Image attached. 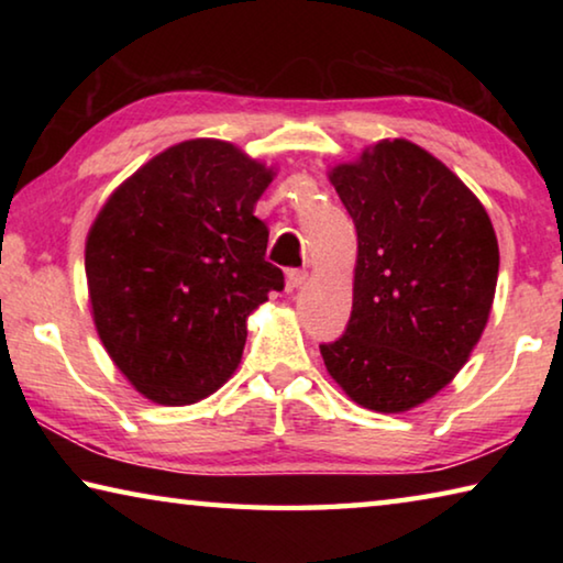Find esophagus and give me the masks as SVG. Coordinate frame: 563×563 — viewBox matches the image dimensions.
Masks as SVG:
<instances>
[{"label":"esophagus","instance_id":"esophagus-1","mask_svg":"<svg viewBox=\"0 0 563 563\" xmlns=\"http://www.w3.org/2000/svg\"><path fill=\"white\" fill-rule=\"evenodd\" d=\"M305 283H308V273L305 271H288V275H285V288H288L290 292L302 288Z\"/></svg>","mask_w":563,"mask_h":563}]
</instances>
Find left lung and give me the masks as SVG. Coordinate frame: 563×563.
<instances>
[{"mask_svg":"<svg viewBox=\"0 0 563 563\" xmlns=\"http://www.w3.org/2000/svg\"><path fill=\"white\" fill-rule=\"evenodd\" d=\"M328 178L357 261L347 330L320 355L352 402L407 412L452 383L487 328L497 233L462 178L407 139L377 141Z\"/></svg>","mask_w":563,"mask_h":563,"instance_id":"obj_1","label":"left lung"}]
</instances>
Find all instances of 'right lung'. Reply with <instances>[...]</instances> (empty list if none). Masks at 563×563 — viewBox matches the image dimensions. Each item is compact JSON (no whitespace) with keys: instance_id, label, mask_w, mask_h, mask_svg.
<instances>
[{"instance_id":"add662e5","label":"right lung","mask_w":563,"mask_h":563,"mask_svg":"<svg viewBox=\"0 0 563 563\" xmlns=\"http://www.w3.org/2000/svg\"><path fill=\"white\" fill-rule=\"evenodd\" d=\"M273 166L218 139L161 151L113 190L87 235L91 318L139 395L184 407L241 365L247 316L283 290L255 203Z\"/></svg>"}]
</instances>
